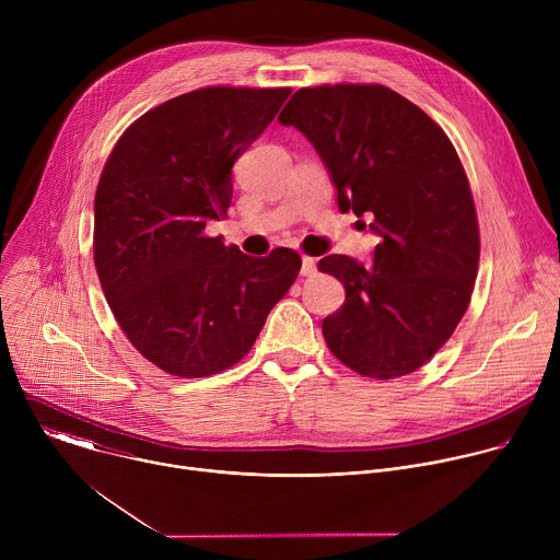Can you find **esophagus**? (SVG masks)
Listing matches in <instances>:
<instances>
[{
    "label": "esophagus",
    "instance_id": "obj_1",
    "mask_svg": "<svg viewBox=\"0 0 560 560\" xmlns=\"http://www.w3.org/2000/svg\"><path fill=\"white\" fill-rule=\"evenodd\" d=\"M316 272V261L312 257H303L301 259V275L303 277H312Z\"/></svg>",
    "mask_w": 560,
    "mask_h": 560
}]
</instances>
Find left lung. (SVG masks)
I'll list each match as a JSON object with an SVG mask.
<instances>
[{"mask_svg":"<svg viewBox=\"0 0 560 560\" xmlns=\"http://www.w3.org/2000/svg\"><path fill=\"white\" fill-rule=\"evenodd\" d=\"M279 121L322 154L339 210L370 217L381 236L368 268L346 255L318 261L346 288L322 326L330 352L361 376L412 374L454 335L481 257L456 148L417 104L381 84L299 89Z\"/></svg>","mask_w":560,"mask_h":560,"instance_id":"obj_1","label":"left lung"}]
</instances>
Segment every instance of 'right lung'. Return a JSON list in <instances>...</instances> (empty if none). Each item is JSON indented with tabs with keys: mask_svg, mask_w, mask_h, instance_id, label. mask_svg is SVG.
<instances>
[{
	"mask_svg": "<svg viewBox=\"0 0 560 560\" xmlns=\"http://www.w3.org/2000/svg\"><path fill=\"white\" fill-rule=\"evenodd\" d=\"M292 89L206 86L154 106L117 139L95 192L93 255L126 339L182 378L219 374L255 346L301 270L206 234L232 201V164Z\"/></svg>",
	"mask_w": 560,
	"mask_h": 560,
	"instance_id": "obj_1",
	"label": "right lung"
}]
</instances>
